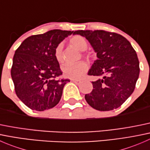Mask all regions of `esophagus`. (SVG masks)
Listing matches in <instances>:
<instances>
[{
	"label": "esophagus",
	"mask_w": 150,
	"mask_h": 150,
	"mask_svg": "<svg viewBox=\"0 0 150 150\" xmlns=\"http://www.w3.org/2000/svg\"><path fill=\"white\" fill-rule=\"evenodd\" d=\"M72 81L73 83H76V84L81 83V81H78V80H72Z\"/></svg>",
	"instance_id": "esophagus-1"
}]
</instances>
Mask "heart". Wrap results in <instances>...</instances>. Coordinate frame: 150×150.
Masks as SVG:
<instances>
[{"label": "heart", "mask_w": 150, "mask_h": 150, "mask_svg": "<svg viewBox=\"0 0 150 150\" xmlns=\"http://www.w3.org/2000/svg\"><path fill=\"white\" fill-rule=\"evenodd\" d=\"M69 45L77 50L82 51V57L87 60H91V54L86 50L88 48V41L84 37L75 35L71 36L68 40ZM54 57L57 61L60 64L64 62V53H63V44L59 43L54 49ZM88 69V66L85 62H81L77 64H66L62 67V72L67 78L71 79H80L82 78Z\"/></svg>", "instance_id": "heart-1"}]
</instances>
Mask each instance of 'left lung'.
<instances>
[{"mask_svg": "<svg viewBox=\"0 0 150 150\" xmlns=\"http://www.w3.org/2000/svg\"><path fill=\"white\" fill-rule=\"evenodd\" d=\"M73 34L86 38L96 52L88 75L93 90L85 95L88 104L99 111L118 108L134 92L139 75V62L130 42L120 34L105 30H77Z\"/></svg>", "mask_w": 150, "mask_h": 150, "instance_id": "1", "label": "left lung"}]
</instances>
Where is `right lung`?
Listing matches in <instances>:
<instances>
[{"instance_id": "add662e5", "label": "right lung", "mask_w": 150, "mask_h": 150, "mask_svg": "<svg viewBox=\"0 0 150 150\" xmlns=\"http://www.w3.org/2000/svg\"><path fill=\"white\" fill-rule=\"evenodd\" d=\"M72 32L53 30L25 39L15 51L11 75L16 96L37 111L53 108L59 102L69 79H61L55 47Z\"/></svg>"}]
</instances>
